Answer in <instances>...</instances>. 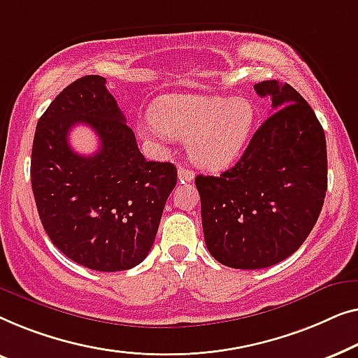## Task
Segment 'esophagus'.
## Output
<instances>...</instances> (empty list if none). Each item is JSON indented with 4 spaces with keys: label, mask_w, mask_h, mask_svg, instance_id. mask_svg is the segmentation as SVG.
<instances>
[{
    "label": "esophagus",
    "mask_w": 358,
    "mask_h": 358,
    "mask_svg": "<svg viewBox=\"0 0 358 358\" xmlns=\"http://www.w3.org/2000/svg\"><path fill=\"white\" fill-rule=\"evenodd\" d=\"M193 178H194L193 170L185 169V167H180L178 169V180L181 181V183H185V181H191Z\"/></svg>",
    "instance_id": "1"
}]
</instances>
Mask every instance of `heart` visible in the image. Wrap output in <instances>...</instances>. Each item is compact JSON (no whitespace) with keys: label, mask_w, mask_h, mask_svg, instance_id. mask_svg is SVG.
Listing matches in <instances>:
<instances>
[{"label":"heart","mask_w":358,"mask_h":358,"mask_svg":"<svg viewBox=\"0 0 358 358\" xmlns=\"http://www.w3.org/2000/svg\"><path fill=\"white\" fill-rule=\"evenodd\" d=\"M255 123L256 108L246 99L169 95L154 105L152 120L139 131L148 138L188 139L196 165L220 170L240 157Z\"/></svg>","instance_id":"1"}]
</instances>
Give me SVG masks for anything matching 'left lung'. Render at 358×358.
Instances as JSON below:
<instances>
[{
    "instance_id": "obj_1",
    "label": "left lung",
    "mask_w": 358,
    "mask_h": 358,
    "mask_svg": "<svg viewBox=\"0 0 358 358\" xmlns=\"http://www.w3.org/2000/svg\"><path fill=\"white\" fill-rule=\"evenodd\" d=\"M271 97L261 124L234 167L198 175L201 219L209 253L235 269H263L289 258L315 227L328 189L324 131L289 84H255Z\"/></svg>"
}]
</instances>
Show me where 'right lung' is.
<instances>
[{"mask_svg": "<svg viewBox=\"0 0 358 358\" xmlns=\"http://www.w3.org/2000/svg\"><path fill=\"white\" fill-rule=\"evenodd\" d=\"M105 78H79L50 103L34 136L30 178L42 225L74 263L102 273L143 263L177 185L170 162L145 160ZM87 124L101 148L80 156L69 131Z\"/></svg>", "mask_w": 358, "mask_h": 358, "instance_id": "obj_1", "label": "right lung"}]
</instances>
